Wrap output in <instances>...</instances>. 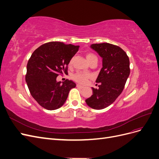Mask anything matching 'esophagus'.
<instances>
[{"label":"esophagus","mask_w":159,"mask_h":159,"mask_svg":"<svg viewBox=\"0 0 159 159\" xmlns=\"http://www.w3.org/2000/svg\"><path fill=\"white\" fill-rule=\"evenodd\" d=\"M77 88H80V89H82V88H84V86L81 85H80V84H77Z\"/></svg>","instance_id":"34e87169"}]
</instances>
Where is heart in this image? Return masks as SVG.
Here are the masks:
<instances>
[{
  "instance_id": "obj_1",
  "label": "heart",
  "mask_w": 159,
  "mask_h": 159,
  "mask_svg": "<svg viewBox=\"0 0 159 159\" xmlns=\"http://www.w3.org/2000/svg\"><path fill=\"white\" fill-rule=\"evenodd\" d=\"M85 57L86 59L88 61L89 63L92 61L93 60L97 58L96 56L93 54V53L91 52H88L85 54ZM72 62H73V58L71 59V60L69 62V66H71ZM91 78L90 75H88V74H84L81 73V72H77V73L74 74L73 75H72V78H73L74 80H75L77 82H78L81 84H85L86 83L88 82V80Z\"/></svg>"
}]
</instances>
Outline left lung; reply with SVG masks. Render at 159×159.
Wrapping results in <instances>:
<instances>
[{"label":"left lung","instance_id":"1","mask_svg":"<svg viewBox=\"0 0 159 159\" xmlns=\"http://www.w3.org/2000/svg\"><path fill=\"white\" fill-rule=\"evenodd\" d=\"M102 57L103 67L96 83L99 89L92 88L93 95L85 102L94 109H103L112 104L122 93L130 74L129 57L121 48L109 43L90 46Z\"/></svg>","mask_w":159,"mask_h":159}]
</instances>
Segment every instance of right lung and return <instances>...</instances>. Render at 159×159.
<instances>
[{"instance_id":"1","label":"right lung","mask_w":159,"mask_h":159,"mask_svg":"<svg viewBox=\"0 0 159 159\" xmlns=\"http://www.w3.org/2000/svg\"><path fill=\"white\" fill-rule=\"evenodd\" d=\"M79 46L50 42L42 44L32 53L27 64L26 81L31 95L48 110L61 107L71 89L76 84L66 80L57 81L60 74H68V65L79 50Z\"/></svg>"}]
</instances>
